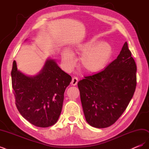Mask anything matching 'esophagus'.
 <instances>
[{
    "instance_id": "1",
    "label": "esophagus",
    "mask_w": 149,
    "mask_h": 149,
    "mask_svg": "<svg viewBox=\"0 0 149 149\" xmlns=\"http://www.w3.org/2000/svg\"><path fill=\"white\" fill-rule=\"evenodd\" d=\"M78 82V78L73 77V79H72V81H71V84L73 85V86H76V84H77Z\"/></svg>"
}]
</instances>
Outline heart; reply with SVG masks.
I'll return each instance as SVG.
<instances>
[{
  "label": "heart",
  "instance_id": "heart-1",
  "mask_svg": "<svg viewBox=\"0 0 149 149\" xmlns=\"http://www.w3.org/2000/svg\"><path fill=\"white\" fill-rule=\"evenodd\" d=\"M81 53L79 60L82 68L88 73H96L102 70L109 63L112 48L107 42L92 39L73 47L70 52L65 49L62 53L63 62L68 69L75 65L73 55Z\"/></svg>",
  "mask_w": 149,
  "mask_h": 149
}]
</instances>
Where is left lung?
I'll list each match as a JSON object with an SVG mask.
<instances>
[{
	"label": "left lung",
	"instance_id": "obj_1",
	"mask_svg": "<svg viewBox=\"0 0 149 149\" xmlns=\"http://www.w3.org/2000/svg\"><path fill=\"white\" fill-rule=\"evenodd\" d=\"M136 71L125 42L118 56L104 70L78 83L85 119L90 125L106 128L120 118L136 90Z\"/></svg>",
	"mask_w": 149,
	"mask_h": 149
}]
</instances>
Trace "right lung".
Returning a JSON list of instances; mask_svg holds the SVG:
<instances>
[{
  "label": "right lung",
  "instance_id": "add662e5",
  "mask_svg": "<svg viewBox=\"0 0 149 149\" xmlns=\"http://www.w3.org/2000/svg\"><path fill=\"white\" fill-rule=\"evenodd\" d=\"M11 76L15 104L22 117L39 127L55 124L61 114L71 76L52 58H48L41 71L34 76L22 73L13 61Z\"/></svg>",
  "mask_w": 149,
  "mask_h": 149
}]
</instances>
